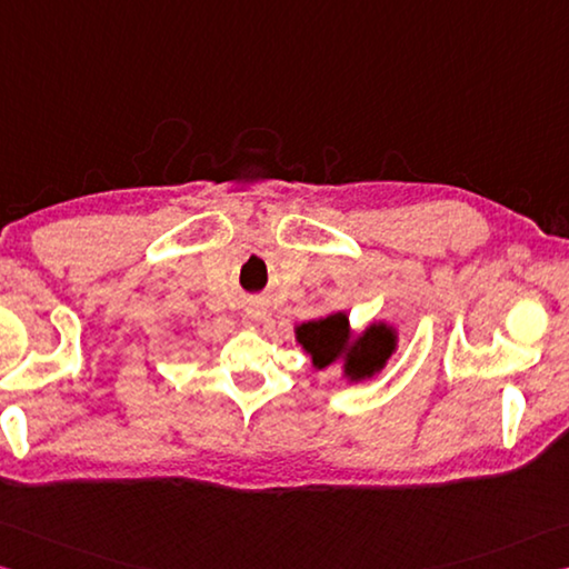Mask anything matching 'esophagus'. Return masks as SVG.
<instances>
[{"instance_id": "1", "label": "esophagus", "mask_w": 569, "mask_h": 569, "mask_svg": "<svg viewBox=\"0 0 569 569\" xmlns=\"http://www.w3.org/2000/svg\"><path fill=\"white\" fill-rule=\"evenodd\" d=\"M264 312L262 310H249V317H252V320H259V317H262Z\"/></svg>"}]
</instances>
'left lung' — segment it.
Here are the masks:
<instances>
[{
	"mask_svg": "<svg viewBox=\"0 0 569 569\" xmlns=\"http://www.w3.org/2000/svg\"><path fill=\"white\" fill-rule=\"evenodd\" d=\"M347 317L345 315H332L320 322H305L300 330H297V340H300L307 352H312L315 365L327 367L330 365L347 340ZM392 332L387 327H370L357 347L350 355V365H347V372H350L355 380L357 377H370L385 365L387 357L392 355Z\"/></svg>",
	"mask_w": 569,
	"mask_h": 569,
	"instance_id": "left-lung-1",
	"label": "left lung"
}]
</instances>
